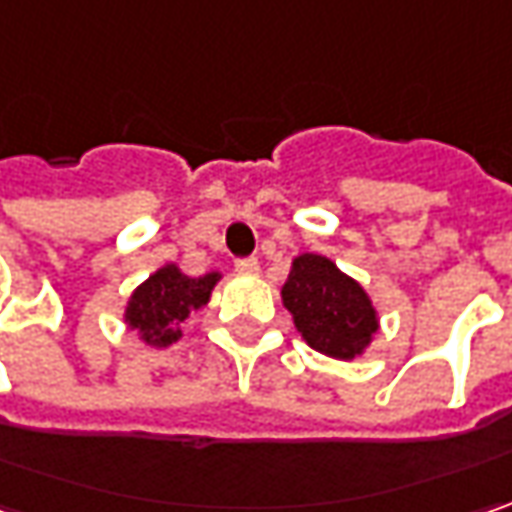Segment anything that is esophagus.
<instances>
[{
    "instance_id": "obj_1",
    "label": "esophagus",
    "mask_w": 512,
    "mask_h": 512,
    "mask_svg": "<svg viewBox=\"0 0 512 512\" xmlns=\"http://www.w3.org/2000/svg\"><path fill=\"white\" fill-rule=\"evenodd\" d=\"M234 269H237V275H257L260 272V263H257L255 257H243V260L234 263Z\"/></svg>"
}]
</instances>
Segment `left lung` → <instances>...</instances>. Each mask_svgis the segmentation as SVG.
<instances>
[{"instance_id": "left-lung-1", "label": "left lung", "mask_w": 512, "mask_h": 512, "mask_svg": "<svg viewBox=\"0 0 512 512\" xmlns=\"http://www.w3.org/2000/svg\"><path fill=\"white\" fill-rule=\"evenodd\" d=\"M280 300L292 312L300 338L335 361L361 358L381 326L367 289L315 252L292 260Z\"/></svg>"}]
</instances>
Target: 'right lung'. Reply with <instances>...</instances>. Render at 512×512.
<instances>
[{
    "label": "right lung",
    "instance_id": "right-lung-1",
    "mask_svg": "<svg viewBox=\"0 0 512 512\" xmlns=\"http://www.w3.org/2000/svg\"><path fill=\"white\" fill-rule=\"evenodd\" d=\"M220 278H223L220 272L189 278L177 263L160 266L131 292L123 312L125 326L134 329L145 346L163 349L177 344L183 338L180 326L191 312L203 309L212 300L214 286L220 283Z\"/></svg>",
    "mask_w": 512,
    "mask_h": 512
}]
</instances>
